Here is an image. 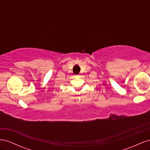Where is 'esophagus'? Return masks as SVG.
<instances>
[{"label":"esophagus","mask_w":150,"mask_h":150,"mask_svg":"<svg viewBox=\"0 0 150 150\" xmlns=\"http://www.w3.org/2000/svg\"><path fill=\"white\" fill-rule=\"evenodd\" d=\"M75 76H76V77H79L80 75H79V74H77V75H75Z\"/></svg>","instance_id":"34e87169"}]
</instances>
